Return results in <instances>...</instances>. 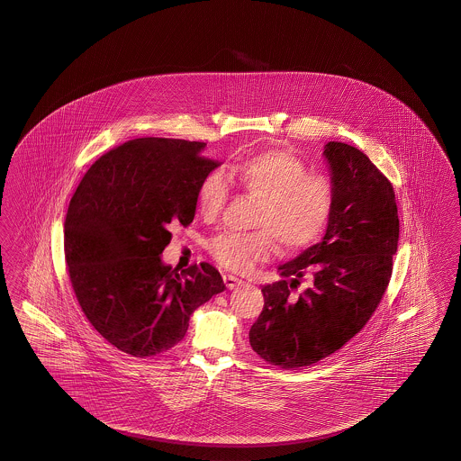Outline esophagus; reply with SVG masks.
<instances>
[{
	"label": "esophagus",
	"instance_id": "obj_1",
	"mask_svg": "<svg viewBox=\"0 0 461 461\" xmlns=\"http://www.w3.org/2000/svg\"><path fill=\"white\" fill-rule=\"evenodd\" d=\"M223 280L228 289H238L240 285H243V284H245L243 280L238 279L235 276H230V274H224Z\"/></svg>",
	"mask_w": 461,
	"mask_h": 461
}]
</instances>
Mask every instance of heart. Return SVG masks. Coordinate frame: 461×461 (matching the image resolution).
<instances>
[{"label": "heart", "instance_id": "heart-1", "mask_svg": "<svg viewBox=\"0 0 461 461\" xmlns=\"http://www.w3.org/2000/svg\"><path fill=\"white\" fill-rule=\"evenodd\" d=\"M238 187L258 199L253 233H220L208 243L212 258L235 272H249L277 250L299 251L316 243L333 216L335 189L320 174H311L304 160L285 150L251 155L231 168ZM230 197L221 170H210L197 184L195 199L203 218H216Z\"/></svg>", "mask_w": 461, "mask_h": 461}]
</instances>
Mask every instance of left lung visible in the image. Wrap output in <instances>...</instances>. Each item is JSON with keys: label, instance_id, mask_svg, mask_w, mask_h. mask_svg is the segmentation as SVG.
<instances>
[{"label": "left lung", "instance_id": "8db88e82", "mask_svg": "<svg viewBox=\"0 0 461 461\" xmlns=\"http://www.w3.org/2000/svg\"><path fill=\"white\" fill-rule=\"evenodd\" d=\"M335 208L322 241L279 267L250 328L253 351L280 368L318 363L347 345L375 312L392 276L399 216L391 181L362 150L328 141ZM303 279L307 289L294 290Z\"/></svg>", "mask_w": 461, "mask_h": 461}]
</instances>
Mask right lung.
Here are the masks:
<instances>
[{"label":"right lung","instance_id":"1","mask_svg":"<svg viewBox=\"0 0 461 461\" xmlns=\"http://www.w3.org/2000/svg\"><path fill=\"white\" fill-rule=\"evenodd\" d=\"M204 141L130 140L101 155L79 182L64 223V253L77 303L93 328L131 357L181 341L189 318L224 282L203 262L164 266L172 224L193 223L197 184L218 160Z\"/></svg>","mask_w":461,"mask_h":461}]
</instances>
